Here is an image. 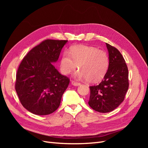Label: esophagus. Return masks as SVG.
I'll return each instance as SVG.
<instances>
[{
	"instance_id": "34e87169",
	"label": "esophagus",
	"mask_w": 148,
	"mask_h": 148,
	"mask_svg": "<svg viewBox=\"0 0 148 148\" xmlns=\"http://www.w3.org/2000/svg\"><path fill=\"white\" fill-rule=\"evenodd\" d=\"M71 84L73 85V86H79L80 83H78V82H77L72 81V82H71Z\"/></svg>"
}]
</instances>
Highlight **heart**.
I'll list each match as a JSON object with an SVG mask.
<instances>
[{
  "instance_id": "obj_1",
  "label": "heart",
  "mask_w": 148,
  "mask_h": 148,
  "mask_svg": "<svg viewBox=\"0 0 148 148\" xmlns=\"http://www.w3.org/2000/svg\"><path fill=\"white\" fill-rule=\"evenodd\" d=\"M77 65L79 70L77 77L95 83L105 77L109 69V57L106 51L94 47L76 46L70 51H65L60 62L62 72L69 74L77 68Z\"/></svg>"
}]
</instances>
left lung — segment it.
Masks as SVG:
<instances>
[{"label": "left lung", "instance_id": "obj_1", "mask_svg": "<svg viewBox=\"0 0 148 148\" xmlns=\"http://www.w3.org/2000/svg\"><path fill=\"white\" fill-rule=\"evenodd\" d=\"M109 66L102 81L89 86V106L97 112H109L122 103L129 86L128 70L123 57L117 49L106 43Z\"/></svg>", "mask_w": 148, "mask_h": 148}]
</instances>
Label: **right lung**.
<instances>
[{
    "label": "right lung",
    "mask_w": 148,
    "mask_h": 148,
    "mask_svg": "<svg viewBox=\"0 0 148 148\" xmlns=\"http://www.w3.org/2000/svg\"><path fill=\"white\" fill-rule=\"evenodd\" d=\"M67 41L46 39L31 49L20 63L15 90L21 104L30 112L46 115L59 107L70 79L62 75L53 63Z\"/></svg>",
    "instance_id": "obj_1"
}]
</instances>
